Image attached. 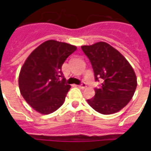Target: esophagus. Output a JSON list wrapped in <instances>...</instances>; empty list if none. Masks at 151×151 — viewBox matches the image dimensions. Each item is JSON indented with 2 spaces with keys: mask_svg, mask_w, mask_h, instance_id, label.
<instances>
[{
  "mask_svg": "<svg viewBox=\"0 0 151 151\" xmlns=\"http://www.w3.org/2000/svg\"><path fill=\"white\" fill-rule=\"evenodd\" d=\"M78 87L80 88H86V84L85 82H82L80 85H78Z\"/></svg>",
  "mask_w": 151,
  "mask_h": 151,
  "instance_id": "1",
  "label": "esophagus"
}]
</instances>
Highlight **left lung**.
<instances>
[{"instance_id": "obj_1", "label": "left lung", "mask_w": 151, "mask_h": 151, "mask_svg": "<svg viewBox=\"0 0 151 151\" xmlns=\"http://www.w3.org/2000/svg\"><path fill=\"white\" fill-rule=\"evenodd\" d=\"M91 62L96 81L100 87L88 103L96 111L111 114L124 108L133 96L136 86V73L127 59L117 49L106 42L81 46Z\"/></svg>"}]
</instances>
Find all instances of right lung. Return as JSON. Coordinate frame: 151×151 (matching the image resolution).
I'll use <instances>...</instances> for the list:
<instances>
[{
	"label": "right lung",
	"instance_id": "right-lung-1",
	"mask_svg": "<svg viewBox=\"0 0 151 151\" xmlns=\"http://www.w3.org/2000/svg\"><path fill=\"white\" fill-rule=\"evenodd\" d=\"M77 50L70 44L49 40L34 49L19 76L20 92L37 112L49 114L63 104L70 88L62 73L67 57Z\"/></svg>",
	"mask_w": 151,
	"mask_h": 151
}]
</instances>
